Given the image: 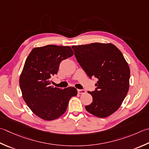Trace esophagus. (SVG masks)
I'll return each instance as SVG.
<instances>
[{
    "label": "esophagus",
    "instance_id": "obj_1",
    "mask_svg": "<svg viewBox=\"0 0 149 149\" xmlns=\"http://www.w3.org/2000/svg\"><path fill=\"white\" fill-rule=\"evenodd\" d=\"M77 92H78V94H83L86 92V91L84 90H81V89H78Z\"/></svg>",
    "mask_w": 149,
    "mask_h": 149
}]
</instances>
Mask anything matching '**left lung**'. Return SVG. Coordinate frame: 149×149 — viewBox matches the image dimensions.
Returning <instances> with one entry per match:
<instances>
[{"mask_svg":"<svg viewBox=\"0 0 149 149\" xmlns=\"http://www.w3.org/2000/svg\"><path fill=\"white\" fill-rule=\"evenodd\" d=\"M77 62L87 75L98 79L92 103L86 110L96 117L112 115L121 105L129 89L130 68L121 51L111 43L72 46Z\"/></svg>","mask_w":149,"mask_h":149,"instance_id":"obj_1","label":"left lung"}]
</instances>
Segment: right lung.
Returning a JSON list of instances; mask_svg holds the SVG:
<instances>
[{"instance_id": "right-lung-1", "label": "right lung", "mask_w": 149, "mask_h": 149, "mask_svg": "<svg viewBox=\"0 0 149 149\" xmlns=\"http://www.w3.org/2000/svg\"><path fill=\"white\" fill-rule=\"evenodd\" d=\"M74 55L70 46L47 45L35 48L26 59L19 78L23 100L38 117L52 121L66 112L68 102L76 96L74 87L61 89L50 85L61 61Z\"/></svg>"}]
</instances>
